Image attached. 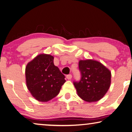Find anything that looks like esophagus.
I'll list each match as a JSON object with an SVG mask.
<instances>
[{"mask_svg": "<svg viewBox=\"0 0 132 132\" xmlns=\"http://www.w3.org/2000/svg\"><path fill=\"white\" fill-rule=\"evenodd\" d=\"M66 78L68 79V80H70L71 78H72V75H68L66 76Z\"/></svg>", "mask_w": 132, "mask_h": 132, "instance_id": "obj_1", "label": "esophagus"}]
</instances>
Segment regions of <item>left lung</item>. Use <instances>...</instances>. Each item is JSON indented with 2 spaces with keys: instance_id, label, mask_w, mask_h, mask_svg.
Instances as JSON below:
<instances>
[{
  "instance_id": "8db88e82",
  "label": "left lung",
  "mask_w": 132,
  "mask_h": 132,
  "mask_svg": "<svg viewBox=\"0 0 132 132\" xmlns=\"http://www.w3.org/2000/svg\"><path fill=\"white\" fill-rule=\"evenodd\" d=\"M81 80L74 82L78 95L88 102H97L105 95L111 82V72L100 62L93 59L79 62Z\"/></svg>"
}]
</instances>
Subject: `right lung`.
<instances>
[{
    "label": "right lung",
    "instance_id": "obj_1",
    "mask_svg": "<svg viewBox=\"0 0 132 132\" xmlns=\"http://www.w3.org/2000/svg\"><path fill=\"white\" fill-rule=\"evenodd\" d=\"M53 56L39 54L26 67L27 87L33 97L41 102H47L59 94L66 80L53 63Z\"/></svg>",
    "mask_w": 132,
    "mask_h": 132
}]
</instances>
